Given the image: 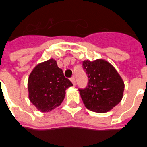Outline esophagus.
Returning a JSON list of instances; mask_svg holds the SVG:
<instances>
[{
  "label": "esophagus",
  "mask_w": 147,
  "mask_h": 147,
  "mask_svg": "<svg viewBox=\"0 0 147 147\" xmlns=\"http://www.w3.org/2000/svg\"><path fill=\"white\" fill-rule=\"evenodd\" d=\"M70 80L72 81L73 84H74V85H75V84H76V80H75L74 77H72V78H70Z\"/></svg>",
  "instance_id": "esophagus-1"
}]
</instances>
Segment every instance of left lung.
Segmentation results:
<instances>
[{
  "instance_id": "8db88e82",
  "label": "left lung",
  "mask_w": 147,
  "mask_h": 147,
  "mask_svg": "<svg viewBox=\"0 0 147 147\" xmlns=\"http://www.w3.org/2000/svg\"><path fill=\"white\" fill-rule=\"evenodd\" d=\"M83 68L88 74V86L79 89L87 109L105 113L122 101L125 84L115 67L106 60L83 61Z\"/></svg>"
}]
</instances>
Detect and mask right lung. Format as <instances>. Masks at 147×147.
<instances>
[{"mask_svg": "<svg viewBox=\"0 0 147 147\" xmlns=\"http://www.w3.org/2000/svg\"><path fill=\"white\" fill-rule=\"evenodd\" d=\"M73 86L64 77L57 61L50 59L38 63L31 72L28 81V98L36 109L49 112L61 105L66 90Z\"/></svg>", "mask_w": 147, "mask_h": 147, "instance_id": "add662e5", "label": "right lung"}]
</instances>
